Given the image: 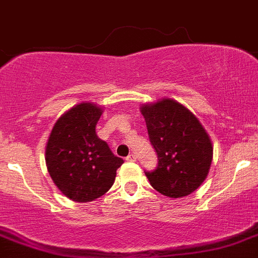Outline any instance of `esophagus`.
Instances as JSON below:
<instances>
[{
	"label": "esophagus",
	"instance_id": "34e87169",
	"mask_svg": "<svg viewBox=\"0 0 258 258\" xmlns=\"http://www.w3.org/2000/svg\"><path fill=\"white\" fill-rule=\"evenodd\" d=\"M126 159L128 162H136V155H135V154H130L128 157L126 158Z\"/></svg>",
	"mask_w": 258,
	"mask_h": 258
}]
</instances>
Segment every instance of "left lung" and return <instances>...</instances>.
<instances>
[{"label":"left lung","instance_id":"8db88e82","mask_svg":"<svg viewBox=\"0 0 258 258\" xmlns=\"http://www.w3.org/2000/svg\"><path fill=\"white\" fill-rule=\"evenodd\" d=\"M140 112L158 155L157 169L145 172L152 186L169 198L196 191L212 163L210 135L186 106L169 97L141 104Z\"/></svg>","mask_w":258,"mask_h":258}]
</instances>
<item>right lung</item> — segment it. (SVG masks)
<instances>
[{
  "instance_id": "right-lung-1",
  "label": "right lung",
  "mask_w": 258,
  "mask_h": 258,
  "mask_svg": "<svg viewBox=\"0 0 258 258\" xmlns=\"http://www.w3.org/2000/svg\"><path fill=\"white\" fill-rule=\"evenodd\" d=\"M104 109L90 101L74 105L55 122L46 144V166L57 189L71 201L92 202L114 184L123 163L96 135Z\"/></svg>"
}]
</instances>
